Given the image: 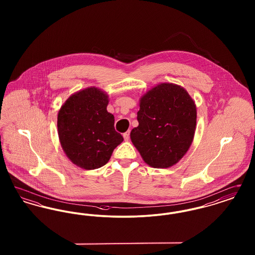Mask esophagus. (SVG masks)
<instances>
[{
	"label": "esophagus",
	"instance_id": "obj_1",
	"mask_svg": "<svg viewBox=\"0 0 255 255\" xmlns=\"http://www.w3.org/2000/svg\"><path fill=\"white\" fill-rule=\"evenodd\" d=\"M123 137H124L125 140H128L129 137H130V131H127V132L123 133Z\"/></svg>",
	"mask_w": 255,
	"mask_h": 255
}]
</instances>
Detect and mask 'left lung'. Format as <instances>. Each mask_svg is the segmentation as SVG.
I'll return each mask as SVG.
<instances>
[{"label":"left lung","mask_w":255,"mask_h":255,"mask_svg":"<svg viewBox=\"0 0 255 255\" xmlns=\"http://www.w3.org/2000/svg\"><path fill=\"white\" fill-rule=\"evenodd\" d=\"M138 126L131 131L133 145L154 168L176 164L192 143L196 105L180 86L162 83L140 99Z\"/></svg>","instance_id":"1"}]
</instances>
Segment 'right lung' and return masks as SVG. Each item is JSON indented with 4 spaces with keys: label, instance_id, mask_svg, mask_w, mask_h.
<instances>
[{
    "label": "right lung",
    "instance_id": "1",
    "mask_svg": "<svg viewBox=\"0 0 255 255\" xmlns=\"http://www.w3.org/2000/svg\"><path fill=\"white\" fill-rule=\"evenodd\" d=\"M108 102V96L102 91L88 88L69 97L58 113L61 146L72 162L83 169L105 165L123 140L115 130Z\"/></svg>",
    "mask_w": 255,
    "mask_h": 255
}]
</instances>
